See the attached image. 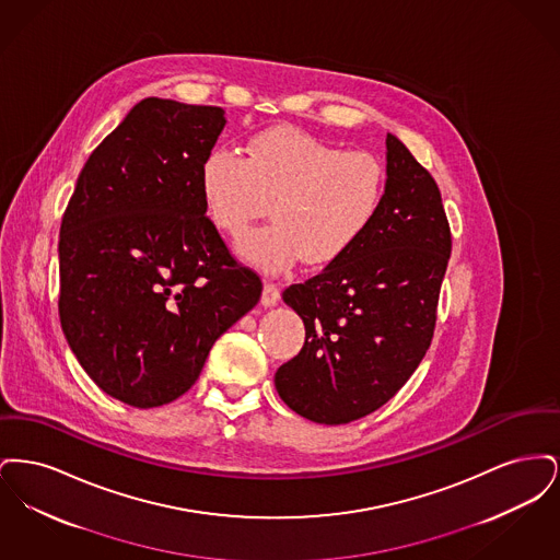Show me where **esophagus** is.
<instances>
[{
  "instance_id": "obj_1",
  "label": "esophagus",
  "mask_w": 560,
  "mask_h": 560,
  "mask_svg": "<svg viewBox=\"0 0 560 560\" xmlns=\"http://www.w3.org/2000/svg\"><path fill=\"white\" fill-rule=\"evenodd\" d=\"M279 298H281V292H279V288H277L275 283H265V290H262V298H260L262 306H275V304L279 302Z\"/></svg>"
}]
</instances>
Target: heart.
I'll use <instances>...</instances> for the list:
<instances>
[{"mask_svg": "<svg viewBox=\"0 0 560 560\" xmlns=\"http://www.w3.org/2000/svg\"><path fill=\"white\" fill-rule=\"evenodd\" d=\"M384 190L386 170L375 155L293 128L256 133L245 160L213 149L201 163L206 212L222 233L237 237L270 203L275 222L237 243L241 258L268 272L345 256L372 226Z\"/></svg>", "mask_w": 560, "mask_h": 560, "instance_id": "b5f03b06", "label": "heart"}]
</instances>
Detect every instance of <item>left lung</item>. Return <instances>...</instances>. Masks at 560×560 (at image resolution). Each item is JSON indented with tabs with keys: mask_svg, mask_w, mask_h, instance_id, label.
Masks as SVG:
<instances>
[{
	"mask_svg": "<svg viewBox=\"0 0 560 560\" xmlns=\"http://www.w3.org/2000/svg\"><path fill=\"white\" fill-rule=\"evenodd\" d=\"M452 231L441 190L386 136V190L368 233L283 302L306 340L275 373L279 397L317 424H348L393 399L432 342Z\"/></svg>",
	"mask_w": 560,
	"mask_h": 560,
	"instance_id": "1",
	"label": "left lung"
}]
</instances>
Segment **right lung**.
I'll use <instances>...</instances> for the list:
<instances>
[{"mask_svg":"<svg viewBox=\"0 0 560 560\" xmlns=\"http://www.w3.org/2000/svg\"><path fill=\"white\" fill-rule=\"evenodd\" d=\"M220 107L144 98L92 151L62 215L58 315L81 368L138 409L183 397L262 293L206 215Z\"/></svg>","mask_w":560,"mask_h":560,"instance_id":"1","label":"right lung"}]
</instances>
